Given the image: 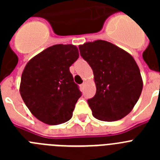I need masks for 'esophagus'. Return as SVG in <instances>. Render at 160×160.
I'll return each mask as SVG.
<instances>
[{
    "instance_id": "esophagus-1",
    "label": "esophagus",
    "mask_w": 160,
    "mask_h": 160,
    "mask_svg": "<svg viewBox=\"0 0 160 160\" xmlns=\"http://www.w3.org/2000/svg\"><path fill=\"white\" fill-rule=\"evenodd\" d=\"M84 87H85V83H84V82H83L82 84L80 85V87H81L82 90H83V88H84Z\"/></svg>"
}]
</instances>
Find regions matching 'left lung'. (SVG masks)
Here are the masks:
<instances>
[{"mask_svg": "<svg viewBox=\"0 0 160 160\" xmlns=\"http://www.w3.org/2000/svg\"><path fill=\"white\" fill-rule=\"evenodd\" d=\"M92 68L96 94L87 100L94 118L112 122L128 115L140 97V70L131 55L114 44L98 40L79 46Z\"/></svg>", "mask_w": 160, "mask_h": 160, "instance_id": "8db88e82", "label": "left lung"}]
</instances>
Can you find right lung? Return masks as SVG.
Returning <instances> with one entry per match:
<instances>
[{
  "instance_id": "1",
  "label": "right lung",
  "mask_w": 160,
  "mask_h": 160,
  "mask_svg": "<svg viewBox=\"0 0 160 160\" xmlns=\"http://www.w3.org/2000/svg\"><path fill=\"white\" fill-rule=\"evenodd\" d=\"M79 57L73 45H54L32 58L22 75L24 102L42 122L58 125L70 120L82 96L70 67Z\"/></svg>"
}]
</instances>
